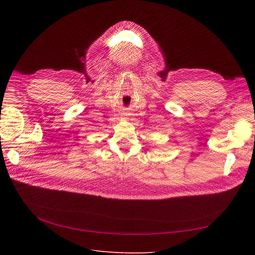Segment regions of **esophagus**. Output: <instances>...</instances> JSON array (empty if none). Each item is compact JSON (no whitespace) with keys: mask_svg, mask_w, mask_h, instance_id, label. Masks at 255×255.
<instances>
[{"mask_svg":"<svg viewBox=\"0 0 255 255\" xmlns=\"http://www.w3.org/2000/svg\"><path fill=\"white\" fill-rule=\"evenodd\" d=\"M123 118H126V119H127V116H126V115H124V114H123Z\"/></svg>","mask_w":255,"mask_h":255,"instance_id":"esophagus-1","label":"esophagus"}]
</instances>
